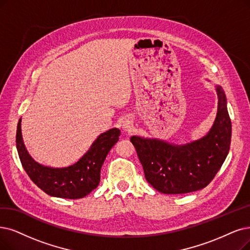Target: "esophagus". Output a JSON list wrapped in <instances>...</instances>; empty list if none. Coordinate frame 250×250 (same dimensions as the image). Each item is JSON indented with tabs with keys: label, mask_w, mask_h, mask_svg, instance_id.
Returning a JSON list of instances; mask_svg holds the SVG:
<instances>
[{
	"label": "esophagus",
	"mask_w": 250,
	"mask_h": 250,
	"mask_svg": "<svg viewBox=\"0 0 250 250\" xmlns=\"http://www.w3.org/2000/svg\"><path fill=\"white\" fill-rule=\"evenodd\" d=\"M122 128L124 129V130H126V131H130L131 129L133 128V124H132L131 120L125 119L124 121H123V123H122Z\"/></svg>",
	"instance_id": "esophagus-1"
}]
</instances>
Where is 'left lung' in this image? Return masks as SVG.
Segmentation results:
<instances>
[{"mask_svg":"<svg viewBox=\"0 0 250 250\" xmlns=\"http://www.w3.org/2000/svg\"><path fill=\"white\" fill-rule=\"evenodd\" d=\"M217 115L209 133L197 142L175 146L157 139L132 136L147 183L163 194H186L205 188L221 169L231 145L232 124L226 95L216 88Z\"/></svg>","mask_w":250,"mask_h":250,"instance_id":"1","label":"left lung"}]
</instances>
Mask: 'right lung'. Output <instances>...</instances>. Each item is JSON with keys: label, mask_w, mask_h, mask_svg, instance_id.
<instances>
[{"label": "right lung", "mask_w": 250, "mask_h": 250, "mask_svg": "<svg viewBox=\"0 0 250 250\" xmlns=\"http://www.w3.org/2000/svg\"><path fill=\"white\" fill-rule=\"evenodd\" d=\"M21 121V120H19L16 131L18 156L29 178L42 191L53 197L80 199L97 188L105 157L119 141V129H109L99 135L88 152L76 164L65 168H50L35 162L26 152L22 142Z\"/></svg>", "instance_id": "add662e5"}]
</instances>
